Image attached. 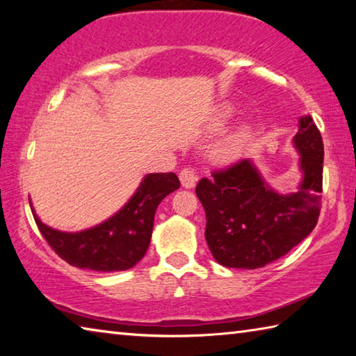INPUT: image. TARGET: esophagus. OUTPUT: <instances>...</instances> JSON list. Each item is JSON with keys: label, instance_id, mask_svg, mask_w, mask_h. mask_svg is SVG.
I'll return each instance as SVG.
<instances>
[{"label": "esophagus", "instance_id": "obj_1", "mask_svg": "<svg viewBox=\"0 0 356 356\" xmlns=\"http://www.w3.org/2000/svg\"><path fill=\"white\" fill-rule=\"evenodd\" d=\"M179 179H180V184H182V186H185V188H193L197 182L196 172L193 171L191 168H184L179 174Z\"/></svg>", "mask_w": 356, "mask_h": 356}]
</instances>
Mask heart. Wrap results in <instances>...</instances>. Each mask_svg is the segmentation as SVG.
<instances>
[{
	"label": "heart",
	"instance_id": "1",
	"mask_svg": "<svg viewBox=\"0 0 356 356\" xmlns=\"http://www.w3.org/2000/svg\"><path fill=\"white\" fill-rule=\"evenodd\" d=\"M227 114H220L218 118L213 120V129H220L225 124ZM250 131L246 127H240L237 130L229 131V134L222 135L213 143L212 146V155L218 161H232L242 154L246 141H248Z\"/></svg>",
	"mask_w": 356,
	"mask_h": 356
}]
</instances>
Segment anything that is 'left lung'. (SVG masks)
Instances as JSON below:
<instances>
[{
  "instance_id": "8db88e82",
  "label": "left lung",
  "mask_w": 356,
  "mask_h": 356,
  "mask_svg": "<svg viewBox=\"0 0 356 356\" xmlns=\"http://www.w3.org/2000/svg\"><path fill=\"white\" fill-rule=\"evenodd\" d=\"M293 146L303 180L280 195L250 160L212 172L196 185L206 210V240L216 262L229 268H261L287 254L316 227L322 206L323 143L311 116L298 120Z\"/></svg>"
}]
</instances>
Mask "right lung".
Masks as SVG:
<instances>
[{"instance_id":"add662e5","label":"right lung","mask_w":356,"mask_h":356,"mask_svg":"<svg viewBox=\"0 0 356 356\" xmlns=\"http://www.w3.org/2000/svg\"><path fill=\"white\" fill-rule=\"evenodd\" d=\"M179 186V177L174 172L149 174L116 215L81 232H61L48 227L38 218L33 207L31 210L47 243L65 262L95 272H122L146 254L155 210Z\"/></svg>"}]
</instances>
